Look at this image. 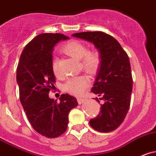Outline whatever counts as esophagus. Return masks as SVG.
<instances>
[{
    "label": "esophagus",
    "instance_id": "esophagus-1",
    "mask_svg": "<svg viewBox=\"0 0 156 156\" xmlns=\"http://www.w3.org/2000/svg\"><path fill=\"white\" fill-rule=\"evenodd\" d=\"M77 102L79 104H82V103H84L86 102V99L84 98H77Z\"/></svg>",
    "mask_w": 156,
    "mask_h": 156
}]
</instances>
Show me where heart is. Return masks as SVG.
<instances>
[{
    "label": "heart",
    "instance_id": "1",
    "mask_svg": "<svg viewBox=\"0 0 156 156\" xmlns=\"http://www.w3.org/2000/svg\"><path fill=\"white\" fill-rule=\"evenodd\" d=\"M63 51L69 57L81 60L82 68L88 73H96L101 64V59L97 53L89 52L88 47L83 43L73 41L63 47ZM52 71L55 76L60 77L59 60L54 58L52 61ZM90 84V80L86 76L70 78L64 84V89L69 94L76 96H82Z\"/></svg>",
    "mask_w": 156,
    "mask_h": 156
}]
</instances>
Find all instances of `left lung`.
Instances as JSON below:
<instances>
[{"label":"left lung","mask_w":156,"mask_h":156,"mask_svg":"<svg viewBox=\"0 0 156 156\" xmlns=\"http://www.w3.org/2000/svg\"><path fill=\"white\" fill-rule=\"evenodd\" d=\"M72 37L92 43L101 59L91 91L103 103L97 117L90 120V126L100 133L113 131L123 122L130 106L133 77L128 55L115 38L101 31L76 33Z\"/></svg>","instance_id":"left-lung-1"}]
</instances>
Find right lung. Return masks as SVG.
Segmentation results:
<instances>
[{"instance_id": "add662e5", "label": "right lung", "mask_w": 156, "mask_h": 156, "mask_svg": "<svg viewBox=\"0 0 156 156\" xmlns=\"http://www.w3.org/2000/svg\"><path fill=\"white\" fill-rule=\"evenodd\" d=\"M69 39L61 34H41L23 49L17 68L20 100L34 129L47 138L65 133L68 114L77 106L74 96L62 94L60 103L48 96L55 83L52 71L53 47L59 41Z\"/></svg>"}]
</instances>
